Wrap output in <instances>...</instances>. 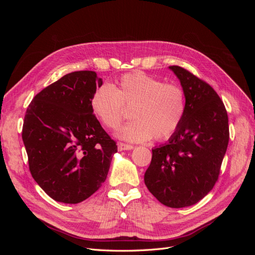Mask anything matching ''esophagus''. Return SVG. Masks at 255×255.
<instances>
[{"mask_svg":"<svg viewBox=\"0 0 255 255\" xmlns=\"http://www.w3.org/2000/svg\"><path fill=\"white\" fill-rule=\"evenodd\" d=\"M134 145L132 144H128L125 142H119L118 143V150L119 151H126V150H133Z\"/></svg>","mask_w":255,"mask_h":255,"instance_id":"1","label":"esophagus"}]
</instances>
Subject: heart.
Instances as JSON below:
<instances>
[{"instance_id": "1", "label": "heart", "mask_w": 255, "mask_h": 255, "mask_svg": "<svg viewBox=\"0 0 255 255\" xmlns=\"http://www.w3.org/2000/svg\"><path fill=\"white\" fill-rule=\"evenodd\" d=\"M91 111L106 128L116 129L132 109L133 121L120 130V137L134 142L170 138L182 125L186 96L180 85L164 83L143 72L123 74L116 84L103 85L90 100Z\"/></svg>"}]
</instances>
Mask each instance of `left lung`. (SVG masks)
I'll use <instances>...</instances> for the list:
<instances>
[{
    "label": "left lung",
    "mask_w": 255,
    "mask_h": 255,
    "mask_svg": "<svg viewBox=\"0 0 255 255\" xmlns=\"http://www.w3.org/2000/svg\"><path fill=\"white\" fill-rule=\"evenodd\" d=\"M169 69L185 91L186 113L168 142L152 149L144 184L160 203L181 208L199 202L217 182L229 143V119L211 85L182 67Z\"/></svg>",
    "instance_id": "8db88e82"
}]
</instances>
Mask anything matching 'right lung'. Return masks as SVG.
Listing matches in <instances>:
<instances>
[{
  "instance_id": "obj_1",
  "label": "right lung",
  "mask_w": 255,
  "mask_h": 255,
  "mask_svg": "<svg viewBox=\"0 0 255 255\" xmlns=\"http://www.w3.org/2000/svg\"><path fill=\"white\" fill-rule=\"evenodd\" d=\"M102 84L95 71L68 73L37 94L26 110L22 139L29 171L57 202L76 204L94 195L117 152L90 106Z\"/></svg>"
}]
</instances>
